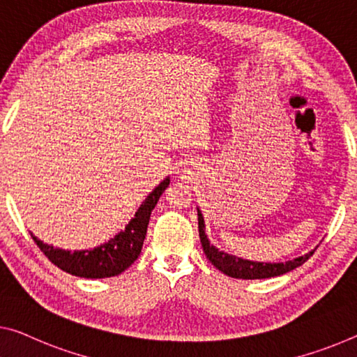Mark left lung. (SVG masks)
Returning <instances> with one entry per match:
<instances>
[{"label":"left lung","instance_id":"8db88e82","mask_svg":"<svg viewBox=\"0 0 357 357\" xmlns=\"http://www.w3.org/2000/svg\"><path fill=\"white\" fill-rule=\"evenodd\" d=\"M197 228H199V238L202 249L209 261L212 263L217 270H220L223 274L229 278L236 279H265V278H274L286 274L289 271L295 270L297 266H301L303 263L314 254V250L308 252V254L297 257V259L289 260L286 263H265V261H252L245 259H239L236 255H229L227 252L217 249L215 245L211 244L209 238L206 234V223L204 217L197 207Z\"/></svg>","mask_w":357,"mask_h":357}]
</instances>
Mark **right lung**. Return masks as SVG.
Segmentation results:
<instances>
[{"instance_id": "right-lung-1", "label": "right lung", "mask_w": 357, "mask_h": 357, "mask_svg": "<svg viewBox=\"0 0 357 357\" xmlns=\"http://www.w3.org/2000/svg\"><path fill=\"white\" fill-rule=\"evenodd\" d=\"M169 182H171V178H164L145 197V201L137 209L134 218H130V222L126 225V228L109 239L108 243L97 245L94 249L65 250L45 244L33 233L31 238L54 265L59 266L60 270L73 274V276L86 279L118 276L139 259L151 211L155 209L158 199H160L162 191L167 188Z\"/></svg>"}]
</instances>
